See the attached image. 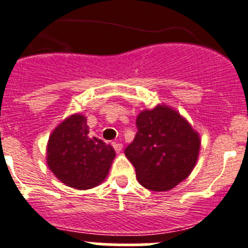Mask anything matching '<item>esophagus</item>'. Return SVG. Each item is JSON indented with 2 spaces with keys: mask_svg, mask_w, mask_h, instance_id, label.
I'll return each instance as SVG.
<instances>
[{
  "mask_svg": "<svg viewBox=\"0 0 248 248\" xmlns=\"http://www.w3.org/2000/svg\"><path fill=\"white\" fill-rule=\"evenodd\" d=\"M113 148H114V150L117 151V153H120V151L123 150V144L113 143Z\"/></svg>",
  "mask_w": 248,
  "mask_h": 248,
  "instance_id": "1",
  "label": "esophagus"
}]
</instances>
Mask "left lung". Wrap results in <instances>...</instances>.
Here are the masks:
<instances>
[{
    "label": "left lung",
    "instance_id": "8db88e82",
    "mask_svg": "<svg viewBox=\"0 0 248 248\" xmlns=\"http://www.w3.org/2000/svg\"><path fill=\"white\" fill-rule=\"evenodd\" d=\"M138 131L125 155L138 181L153 191H166L192 171L200 138L180 114L166 107L144 110L137 118Z\"/></svg>",
    "mask_w": 248,
    "mask_h": 248
}]
</instances>
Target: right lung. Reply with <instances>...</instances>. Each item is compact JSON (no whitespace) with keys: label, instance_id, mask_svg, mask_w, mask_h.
I'll return each instance as SVG.
<instances>
[{"label":"right lung","instance_id":"right-lung-1","mask_svg":"<svg viewBox=\"0 0 248 248\" xmlns=\"http://www.w3.org/2000/svg\"><path fill=\"white\" fill-rule=\"evenodd\" d=\"M87 119L74 114L49 137L47 163L59 180L76 189H91L102 183L115 151L95 137H89Z\"/></svg>","mask_w":248,"mask_h":248}]
</instances>
